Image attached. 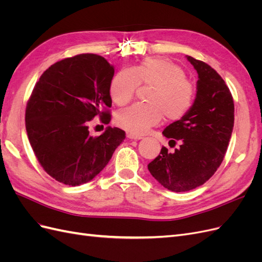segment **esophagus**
<instances>
[{"instance_id": "esophagus-1", "label": "esophagus", "mask_w": 262, "mask_h": 262, "mask_svg": "<svg viewBox=\"0 0 262 262\" xmlns=\"http://www.w3.org/2000/svg\"><path fill=\"white\" fill-rule=\"evenodd\" d=\"M126 138H129L130 140H141L142 139L141 136H138V134L132 133V132L126 133Z\"/></svg>"}]
</instances>
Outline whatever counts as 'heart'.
<instances>
[{
	"label": "heart",
	"mask_w": 262,
	"mask_h": 262,
	"mask_svg": "<svg viewBox=\"0 0 262 262\" xmlns=\"http://www.w3.org/2000/svg\"><path fill=\"white\" fill-rule=\"evenodd\" d=\"M152 86L146 104L137 102L119 110L116 123L132 133L143 134L163 120L178 121L193 106L195 89L178 64L164 58H148L131 69L117 72L109 84V94L117 105H125L139 86Z\"/></svg>",
	"instance_id": "heart-1"
}]
</instances>
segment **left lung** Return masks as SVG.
Returning a JSON list of instances; mask_svg holds the SVG:
<instances>
[{"instance_id": "8db88e82", "label": "left lung", "mask_w": 262, "mask_h": 262, "mask_svg": "<svg viewBox=\"0 0 262 262\" xmlns=\"http://www.w3.org/2000/svg\"><path fill=\"white\" fill-rule=\"evenodd\" d=\"M196 70V96L190 112L163 131L172 153L163 146L147 165L166 189L185 192L203 185L224 160L234 126V100L223 78L207 63L187 57Z\"/></svg>"}]
</instances>
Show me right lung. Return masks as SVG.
Masks as SVG:
<instances>
[{
    "label": "right lung",
    "instance_id": "add662e5",
    "mask_svg": "<svg viewBox=\"0 0 262 262\" xmlns=\"http://www.w3.org/2000/svg\"><path fill=\"white\" fill-rule=\"evenodd\" d=\"M115 70L105 58L82 53L55 62L36 83L27 101L25 123L39 164L53 179L69 186L91 181L105 168L125 132L108 126L90 136L95 117L108 124Z\"/></svg>",
    "mask_w": 262,
    "mask_h": 262
}]
</instances>
